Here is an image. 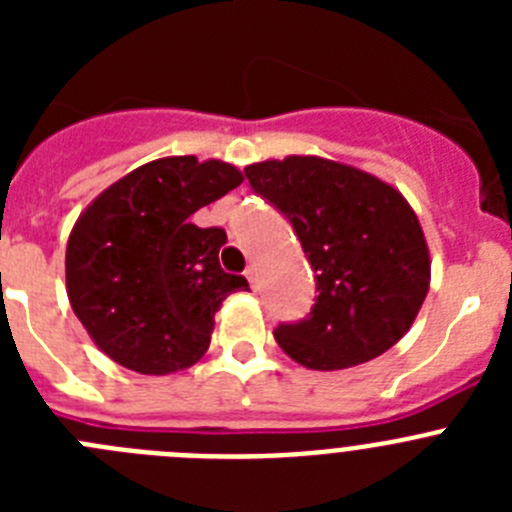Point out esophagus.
<instances>
[{"label": "esophagus", "mask_w": 512, "mask_h": 512, "mask_svg": "<svg viewBox=\"0 0 512 512\" xmlns=\"http://www.w3.org/2000/svg\"><path fill=\"white\" fill-rule=\"evenodd\" d=\"M243 274H246V279L248 282H251V287L253 289H259V274H256V266H246V271H243Z\"/></svg>", "instance_id": "34e87169"}]
</instances>
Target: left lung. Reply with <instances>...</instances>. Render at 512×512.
<instances>
[{
	"label": "left lung",
	"mask_w": 512,
	"mask_h": 512,
	"mask_svg": "<svg viewBox=\"0 0 512 512\" xmlns=\"http://www.w3.org/2000/svg\"><path fill=\"white\" fill-rule=\"evenodd\" d=\"M253 192L287 217L315 271L318 297L274 338L289 359L336 372L366 364L410 330L431 284L418 215L392 184L320 156L246 166Z\"/></svg>",
	"instance_id": "obj_1"
}]
</instances>
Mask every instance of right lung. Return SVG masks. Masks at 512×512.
Here are the masks:
<instances>
[{"label":"right lung","mask_w":512,"mask_h":512,"mask_svg":"<svg viewBox=\"0 0 512 512\" xmlns=\"http://www.w3.org/2000/svg\"><path fill=\"white\" fill-rule=\"evenodd\" d=\"M241 182L217 158H156L81 212L66 246V292L102 354L156 377L205 356L215 312L248 282L220 269L225 230L189 217Z\"/></svg>","instance_id":"right-lung-1"}]
</instances>
